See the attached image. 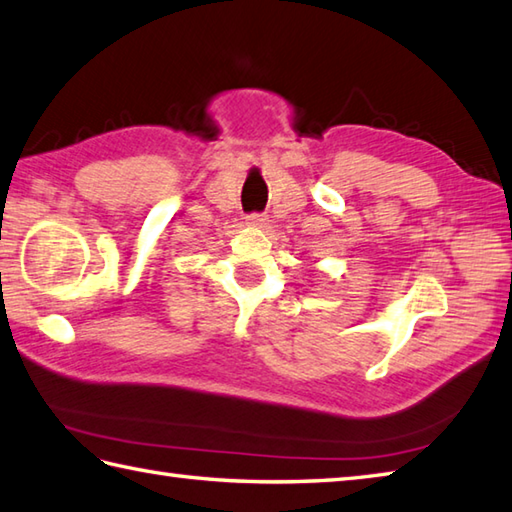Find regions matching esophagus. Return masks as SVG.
I'll return each instance as SVG.
<instances>
[{"mask_svg": "<svg viewBox=\"0 0 512 512\" xmlns=\"http://www.w3.org/2000/svg\"><path fill=\"white\" fill-rule=\"evenodd\" d=\"M247 225H254V227H263L267 225V214H260V212H254V214H247L245 216Z\"/></svg>", "mask_w": 512, "mask_h": 512, "instance_id": "34e87169", "label": "esophagus"}]
</instances>
